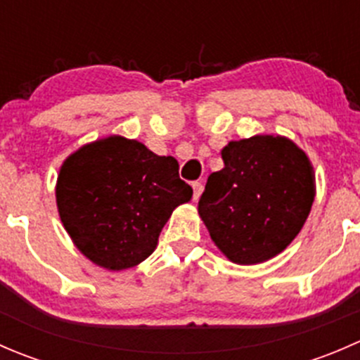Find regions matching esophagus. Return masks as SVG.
Masks as SVG:
<instances>
[{
    "label": "esophagus",
    "mask_w": 360,
    "mask_h": 360,
    "mask_svg": "<svg viewBox=\"0 0 360 360\" xmlns=\"http://www.w3.org/2000/svg\"><path fill=\"white\" fill-rule=\"evenodd\" d=\"M191 188H193V200H198V197H200L203 190L202 183L200 181H193V183H191Z\"/></svg>",
    "instance_id": "esophagus-1"
}]
</instances>
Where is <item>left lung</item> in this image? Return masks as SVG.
Listing matches in <instances>:
<instances>
[{
	"mask_svg": "<svg viewBox=\"0 0 360 360\" xmlns=\"http://www.w3.org/2000/svg\"><path fill=\"white\" fill-rule=\"evenodd\" d=\"M221 157L224 167L210 174L198 202L210 238L237 264L271 259L296 238L310 214L314 167L282 136L230 141Z\"/></svg>",
	"mask_w": 360,
	"mask_h": 360,
	"instance_id": "1",
	"label": "left lung"
}]
</instances>
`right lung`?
<instances>
[{
	"label": "right lung",
	"mask_w": 360,
	"mask_h": 360,
	"mask_svg": "<svg viewBox=\"0 0 360 360\" xmlns=\"http://www.w3.org/2000/svg\"><path fill=\"white\" fill-rule=\"evenodd\" d=\"M177 170L174 157H158L122 136L97 139L69 155L56 198L79 252L112 271L146 259L172 210L193 195Z\"/></svg>",
	"instance_id": "add662e5"
}]
</instances>
